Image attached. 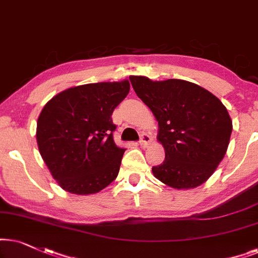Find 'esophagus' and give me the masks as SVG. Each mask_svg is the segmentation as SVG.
I'll list each match as a JSON object with an SVG mask.
<instances>
[{
    "label": "esophagus",
    "instance_id": "obj_1",
    "mask_svg": "<svg viewBox=\"0 0 258 258\" xmlns=\"http://www.w3.org/2000/svg\"><path fill=\"white\" fill-rule=\"evenodd\" d=\"M152 142V137H151L149 133H143L142 137H140V146L142 147H147V145Z\"/></svg>",
    "mask_w": 258,
    "mask_h": 258
}]
</instances>
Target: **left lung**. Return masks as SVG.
Returning a JSON list of instances; mask_svg holds the SVG:
<instances>
[{"mask_svg": "<svg viewBox=\"0 0 258 258\" xmlns=\"http://www.w3.org/2000/svg\"><path fill=\"white\" fill-rule=\"evenodd\" d=\"M132 87L158 121L157 139L165 150L153 176L177 190L194 188L212 176L224 158L232 132L228 109L194 82L153 81L131 75Z\"/></svg>", "mask_w": 258, "mask_h": 258, "instance_id": "1", "label": "left lung"}]
</instances>
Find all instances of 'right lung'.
<instances>
[{"mask_svg":"<svg viewBox=\"0 0 258 258\" xmlns=\"http://www.w3.org/2000/svg\"><path fill=\"white\" fill-rule=\"evenodd\" d=\"M128 92V80L87 84L60 92L44 105L37 146L64 191L97 194L118 176L125 149L113 140L112 113Z\"/></svg>","mask_w":258,"mask_h":258,"instance_id":"add662e5","label":"right lung"}]
</instances>
